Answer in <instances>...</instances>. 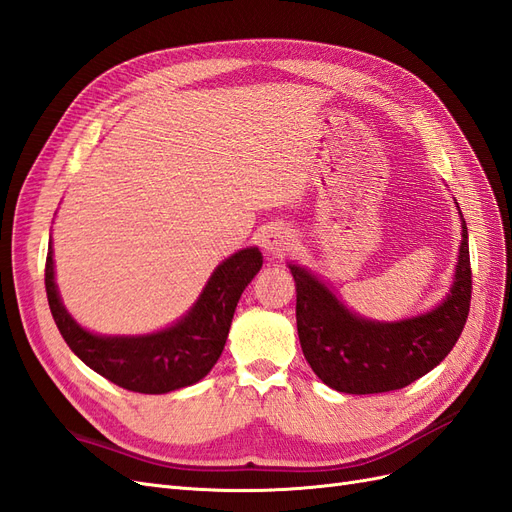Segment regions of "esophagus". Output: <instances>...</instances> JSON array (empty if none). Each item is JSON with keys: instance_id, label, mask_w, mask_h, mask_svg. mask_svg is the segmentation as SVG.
Segmentation results:
<instances>
[{"instance_id": "obj_1", "label": "esophagus", "mask_w": 512, "mask_h": 512, "mask_svg": "<svg viewBox=\"0 0 512 512\" xmlns=\"http://www.w3.org/2000/svg\"><path fill=\"white\" fill-rule=\"evenodd\" d=\"M260 245H262V252H265L269 258H282L294 247V232L284 224L271 226L269 230H265V235H262Z\"/></svg>"}]
</instances>
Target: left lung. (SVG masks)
I'll list each match as a JSON object with an SVG mask.
<instances>
[{
	"mask_svg": "<svg viewBox=\"0 0 512 512\" xmlns=\"http://www.w3.org/2000/svg\"><path fill=\"white\" fill-rule=\"evenodd\" d=\"M457 211L461 243L453 284L440 303L408 318L386 322L356 314L318 273L290 262L299 342L324 384L348 395L397 391L429 374L453 350L472 297L468 226L459 205Z\"/></svg>",
	"mask_w": 512,
	"mask_h": 512,
	"instance_id": "obj_1",
	"label": "left lung"
}]
</instances>
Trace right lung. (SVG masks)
Here are the masks:
<instances>
[{
  "label": "right lung",
  "mask_w": 512,
  "mask_h": 512,
  "mask_svg": "<svg viewBox=\"0 0 512 512\" xmlns=\"http://www.w3.org/2000/svg\"><path fill=\"white\" fill-rule=\"evenodd\" d=\"M262 267L256 245L222 260L196 303L164 329L143 335H102L68 312L55 282L53 241L46 254V297L61 337L79 359L121 389L164 395L203 380L218 363L243 290Z\"/></svg>",
  "instance_id": "add662e5"
}]
</instances>
